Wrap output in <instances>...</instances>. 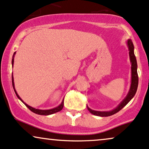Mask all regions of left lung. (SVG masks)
<instances>
[{
    "label": "left lung",
    "mask_w": 149,
    "mask_h": 149,
    "mask_svg": "<svg viewBox=\"0 0 149 149\" xmlns=\"http://www.w3.org/2000/svg\"><path fill=\"white\" fill-rule=\"evenodd\" d=\"M127 44L128 48H129L130 61H131V82L129 91L128 92L127 96H126L125 98L118 104V107H116V108L113 109L111 111H94L92 110V109H90L89 107L87 106L88 110L93 115L100 117H107L112 116V115L120 111L124 107H125L126 105L131 101V100L132 99L135 95V93H136L137 89V86H138V75H137V61L134 54V46H133L132 40L129 39V40H127Z\"/></svg>",
    "instance_id": "obj_1"
}]
</instances>
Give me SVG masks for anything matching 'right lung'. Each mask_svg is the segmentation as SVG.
<instances>
[{
    "mask_svg": "<svg viewBox=\"0 0 149 149\" xmlns=\"http://www.w3.org/2000/svg\"><path fill=\"white\" fill-rule=\"evenodd\" d=\"M15 54H16V52H14V55H13V57H12V66H14ZM12 86H13V88H14V91H15V93H16V96L18 97V98L19 99V100H20V101H21L22 102H23V104H24V105H25V106L27 107V108L29 109L30 111H32V112L35 113H36V114H38V115H42V116H49V115L54 114V113H57L58 111H61L62 109H63V106H64V99L63 100V101H62L61 104H60L59 106L56 107H55V108L52 109H47V110H42V109H35V108H33V107H32L29 106V105L26 104L25 102H24V101L22 100L21 98H20L19 95H18V94L17 93L16 89H15V86H14V77H13V73H12Z\"/></svg>",
    "mask_w": 149,
    "mask_h": 149,
    "instance_id": "1",
    "label": "right lung"
}]
</instances>
